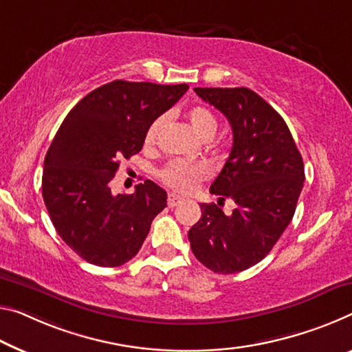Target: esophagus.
I'll return each mask as SVG.
<instances>
[{
  "label": "esophagus",
  "mask_w": 352,
  "mask_h": 352,
  "mask_svg": "<svg viewBox=\"0 0 352 352\" xmlns=\"http://www.w3.org/2000/svg\"><path fill=\"white\" fill-rule=\"evenodd\" d=\"M181 201H182V198L179 197V195H176V193H170L168 195V206L170 208L177 206V204H179Z\"/></svg>",
  "instance_id": "obj_1"
}]
</instances>
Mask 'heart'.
I'll return each mask as SVG.
<instances>
[{"mask_svg":"<svg viewBox=\"0 0 352 352\" xmlns=\"http://www.w3.org/2000/svg\"><path fill=\"white\" fill-rule=\"evenodd\" d=\"M186 120L188 126L192 127V131L203 140H212L214 135L217 133L219 121L208 107L198 105L190 108L187 111ZM165 122L166 120L164 116L151 122V126L148 127L144 135V144L148 148L157 143L160 133L165 127ZM160 177L166 186L176 188V190L190 192L198 182L206 179L208 170L206 166L199 164H187V162L182 160H173L160 171Z\"/></svg>","mask_w":352,"mask_h":352,"instance_id":"b5f03b06","label":"heart"}]
</instances>
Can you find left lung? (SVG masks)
<instances>
[{"mask_svg": "<svg viewBox=\"0 0 352 352\" xmlns=\"http://www.w3.org/2000/svg\"><path fill=\"white\" fill-rule=\"evenodd\" d=\"M232 129V148L209 192L237 204L225 215L199 204L188 231L193 255L215 274L255 266L272 250L293 219L304 187V162L283 118L248 88H195ZM220 204V203H219Z\"/></svg>", "mask_w": 352, "mask_h": 352, "instance_id": "left-lung-1", "label": "left lung"}]
</instances>
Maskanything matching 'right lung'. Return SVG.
<instances>
[{
  "instance_id": "obj_1",
  "label": "right lung",
  "mask_w": 352,
  "mask_h": 352,
  "mask_svg": "<svg viewBox=\"0 0 352 352\" xmlns=\"http://www.w3.org/2000/svg\"><path fill=\"white\" fill-rule=\"evenodd\" d=\"M187 85L115 80L69 111L44 160L42 197L66 244L94 266L116 267L137 255L166 192L153 181L113 195L122 159L143 148L151 122L181 99Z\"/></svg>"
}]
</instances>
